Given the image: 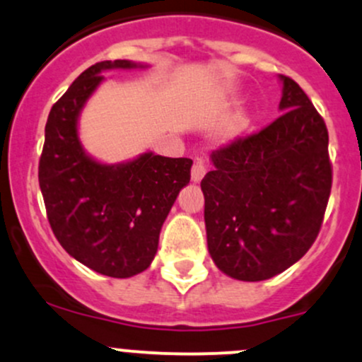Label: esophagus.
Instances as JSON below:
<instances>
[{"label": "esophagus", "instance_id": "esophagus-1", "mask_svg": "<svg viewBox=\"0 0 362 362\" xmlns=\"http://www.w3.org/2000/svg\"><path fill=\"white\" fill-rule=\"evenodd\" d=\"M205 173H207V165H205L204 160H197L192 167V181L193 182H200L204 180Z\"/></svg>", "mask_w": 362, "mask_h": 362}]
</instances>
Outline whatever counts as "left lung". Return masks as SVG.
Masks as SVG:
<instances>
[{
  "mask_svg": "<svg viewBox=\"0 0 362 362\" xmlns=\"http://www.w3.org/2000/svg\"><path fill=\"white\" fill-rule=\"evenodd\" d=\"M281 81L283 114L212 151L200 182L211 257L242 281L273 278L304 257L332 192L325 120L293 79Z\"/></svg>",
  "mask_w": 362,
  "mask_h": 362,
  "instance_id": "left-lung-1",
  "label": "left lung"
}]
</instances>
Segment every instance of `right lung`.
Here are the masks:
<instances>
[{"label": "right lung", "instance_id": "right-lung-1", "mask_svg": "<svg viewBox=\"0 0 362 362\" xmlns=\"http://www.w3.org/2000/svg\"><path fill=\"white\" fill-rule=\"evenodd\" d=\"M134 67L129 60H105L81 74L49 110L40 158L41 193L57 240L81 264L112 278H129L150 266L193 164L192 158L143 153L107 165L84 153L77 117L103 81L102 71Z\"/></svg>", "mask_w": 362, "mask_h": 362}]
</instances>
